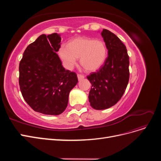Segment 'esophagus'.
Segmentation results:
<instances>
[{"instance_id": "esophagus-1", "label": "esophagus", "mask_w": 161, "mask_h": 161, "mask_svg": "<svg viewBox=\"0 0 161 161\" xmlns=\"http://www.w3.org/2000/svg\"><path fill=\"white\" fill-rule=\"evenodd\" d=\"M77 76H78V79H79V80H81L82 79H83L85 78L84 75H80V74H78Z\"/></svg>"}]
</instances>
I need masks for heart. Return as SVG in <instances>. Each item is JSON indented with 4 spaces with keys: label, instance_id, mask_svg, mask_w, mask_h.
Returning a JSON list of instances; mask_svg holds the SVG:
<instances>
[{
    "label": "heart",
    "instance_id": "b5f03b06",
    "mask_svg": "<svg viewBox=\"0 0 161 161\" xmlns=\"http://www.w3.org/2000/svg\"><path fill=\"white\" fill-rule=\"evenodd\" d=\"M59 55L68 69H71L80 58V64L87 71H95L103 65L107 49L105 43L99 40L87 37H77L69 46L62 45Z\"/></svg>",
    "mask_w": 161,
    "mask_h": 161
}]
</instances>
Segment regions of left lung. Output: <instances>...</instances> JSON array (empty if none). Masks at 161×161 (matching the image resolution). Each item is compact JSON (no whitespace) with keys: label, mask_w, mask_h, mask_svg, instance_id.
<instances>
[{"label":"left lung","mask_w":161,"mask_h":161,"mask_svg":"<svg viewBox=\"0 0 161 161\" xmlns=\"http://www.w3.org/2000/svg\"><path fill=\"white\" fill-rule=\"evenodd\" d=\"M108 56L98 71L87 79L91 83L89 101L92 108L105 109L115 105L121 98L128 84L129 56L124 43L114 33L103 30Z\"/></svg>","instance_id":"1"}]
</instances>
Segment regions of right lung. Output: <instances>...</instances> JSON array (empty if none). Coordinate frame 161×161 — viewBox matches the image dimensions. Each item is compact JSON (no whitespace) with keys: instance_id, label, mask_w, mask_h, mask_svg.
<instances>
[{"instance_id":"add662e5","label":"right lung","mask_w":161,"mask_h":161,"mask_svg":"<svg viewBox=\"0 0 161 161\" xmlns=\"http://www.w3.org/2000/svg\"><path fill=\"white\" fill-rule=\"evenodd\" d=\"M61 37L42 34L29 45L19 63V83L23 99L45 115H58L69 103L70 91L78 83L75 72L65 70L56 53Z\"/></svg>"}]
</instances>
